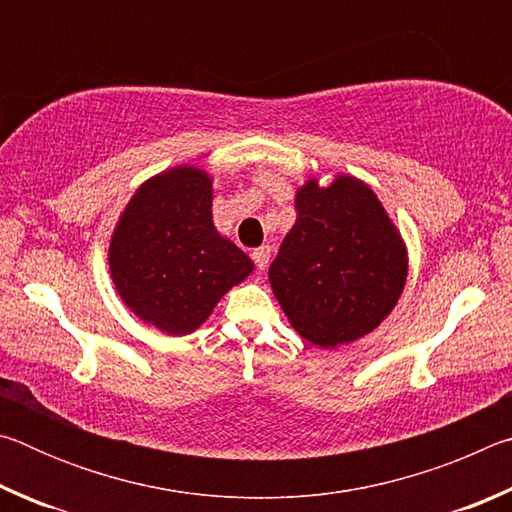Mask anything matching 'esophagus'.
<instances>
[{"label": "esophagus", "mask_w": 512, "mask_h": 512, "mask_svg": "<svg viewBox=\"0 0 512 512\" xmlns=\"http://www.w3.org/2000/svg\"><path fill=\"white\" fill-rule=\"evenodd\" d=\"M253 262L259 268V271H266L268 262H271V248L268 246H259L253 250Z\"/></svg>", "instance_id": "obj_1"}]
</instances>
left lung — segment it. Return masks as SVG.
<instances>
[{"mask_svg": "<svg viewBox=\"0 0 512 512\" xmlns=\"http://www.w3.org/2000/svg\"><path fill=\"white\" fill-rule=\"evenodd\" d=\"M296 223L268 268L293 329L318 348L361 339L391 314L406 248L375 192L352 176L296 194Z\"/></svg>", "mask_w": 512, "mask_h": 512, "instance_id": "8db88e82", "label": "left lung"}]
</instances>
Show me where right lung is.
<instances>
[{"label": "right lung", "instance_id": "add662e5", "mask_svg": "<svg viewBox=\"0 0 512 512\" xmlns=\"http://www.w3.org/2000/svg\"><path fill=\"white\" fill-rule=\"evenodd\" d=\"M110 275L126 307L144 323L183 336L205 323L216 302L253 271L250 257L212 221V180L176 167L137 189L108 250Z\"/></svg>", "mask_w": 512, "mask_h": 512}]
</instances>
